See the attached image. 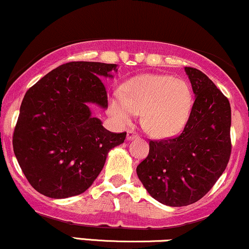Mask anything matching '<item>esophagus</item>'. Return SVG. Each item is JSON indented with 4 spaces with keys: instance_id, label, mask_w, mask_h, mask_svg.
Here are the masks:
<instances>
[{
    "instance_id": "esophagus-1",
    "label": "esophagus",
    "mask_w": 249,
    "mask_h": 249,
    "mask_svg": "<svg viewBox=\"0 0 249 249\" xmlns=\"http://www.w3.org/2000/svg\"><path fill=\"white\" fill-rule=\"evenodd\" d=\"M136 138H139V134L137 132H134V131H127V136H126V139L127 141H133V139Z\"/></svg>"
}]
</instances>
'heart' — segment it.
Listing matches in <instances>:
<instances>
[{
    "mask_svg": "<svg viewBox=\"0 0 249 249\" xmlns=\"http://www.w3.org/2000/svg\"><path fill=\"white\" fill-rule=\"evenodd\" d=\"M193 93L182 78L146 73L131 78L108 99V113L122 126L142 112V124L156 138H170L184 130L190 119Z\"/></svg>",
    "mask_w": 249,
    "mask_h": 249,
    "instance_id": "1",
    "label": "heart"
}]
</instances>
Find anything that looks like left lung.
Wrapping results in <instances>:
<instances>
[{"label":"left lung","instance_id":"1","mask_svg":"<svg viewBox=\"0 0 249 249\" xmlns=\"http://www.w3.org/2000/svg\"><path fill=\"white\" fill-rule=\"evenodd\" d=\"M196 99L178 137L151 141L137 176L152 198L166 206L193 204L224 173L231 150V105L204 72L185 68Z\"/></svg>","mask_w":249,"mask_h":249}]
</instances>
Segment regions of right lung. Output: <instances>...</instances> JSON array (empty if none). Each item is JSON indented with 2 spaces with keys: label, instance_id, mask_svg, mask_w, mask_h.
I'll list each match as a JSON object with an SVG mask.
<instances>
[{
  "label": "right lung",
  "instance_id": "1",
  "mask_svg": "<svg viewBox=\"0 0 249 249\" xmlns=\"http://www.w3.org/2000/svg\"><path fill=\"white\" fill-rule=\"evenodd\" d=\"M117 64L70 62L56 68L25 93L13 136L16 159L37 192L53 199L78 196L93 184L107 153L124 142L92 116L107 107L102 78Z\"/></svg>",
  "mask_w": 249,
  "mask_h": 249
}]
</instances>
